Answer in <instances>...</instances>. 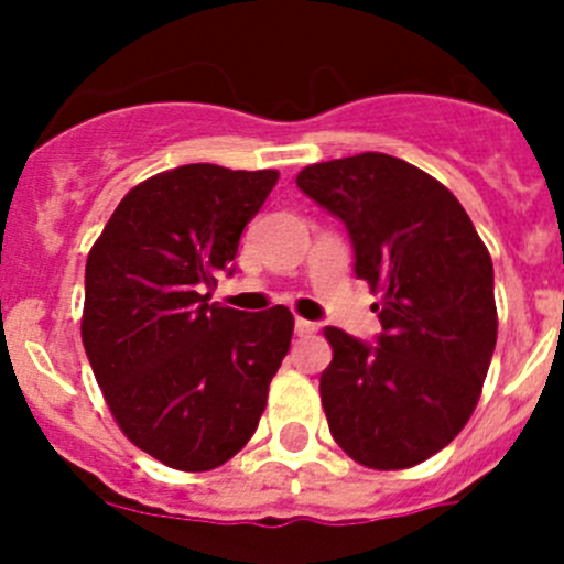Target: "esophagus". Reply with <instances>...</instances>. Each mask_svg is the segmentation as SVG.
<instances>
[{
	"mask_svg": "<svg viewBox=\"0 0 564 564\" xmlns=\"http://www.w3.org/2000/svg\"><path fill=\"white\" fill-rule=\"evenodd\" d=\"M318 329V324H314V322H308V318H294V333L297 335H314Z\"/></svg>",
	"mask_w": 564,
	"mask_h": 564,
	"instance_id": "obj_1",
	"label": "esophagus"
}]
</instances>
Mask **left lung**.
I'll return each mask as SVG.
<instances>
[{
	"label": "left lung",
	"mask_w": 564,
	"mask_h": 564,
	"mask_svg": "<svg viewBox=\"0 0 564 564\" xmlns=\"http://www.w3.org/2000/svg\"><path fill=\"white\" fill-rule=\"evenodd\" d=\"M297 187L344 220L355 275L379 294L377 346L324 327L329 434L368 469H406L471 417L497 346L494 264L458 198L384 152L314 163Z\"/></svg>",
	"instance_id": "obj_1"
}]
</instances>
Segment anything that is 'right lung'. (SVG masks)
I'll return each instance as SVG.
<instances>
[{
	"instance_id": "right-lung-1",
	"label": "right lung",
	"mask_w": 564,
	"mask_h": 564,
	"mask_svg": "<svg viewBox=\"0 0 564 564\" xmlns=\"http://www.w3.org/2000/svg\"><path fill=\"white\" fill-rule=\"evenodd\" d=\"M278 172L191 163L135 185L87 259L82 338L122 434L182 471L248 445L286 357L292 311L209 303Z\"/></svg>"
}]
</instances>
